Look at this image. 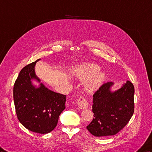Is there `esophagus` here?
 Segmentation results:
<instances>
[{"label":"esophagus","mask_w":152,"mask_h":152,"mask_svg":"<svg viewBox=\"0 0 152 152\" xmlns=\"http://www.w3.org/2000/svg\"><path fill=\"white\" fill-rule=\"evenodd\" d=\"M77 105H78L79 108H81V109H85V108H87L88 105L87 99L82 96H81L80 98L77 99Z\"/></svg>","instance_id":"esophagus-1"}]
</instances>
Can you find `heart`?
Masks as SVG:
<instances>
[{
  "label": "heart",
  "mask_w": 152,
  "mask_h": 152,
  "mask_svg": "<svg viewBox=\"0 0 152 152\" xmlns=\"http://www.w3.org/2000/svg\"><path fill=\"white\" fill-rule=\"evenodd\" d=\"M99 67L96 64H87L83 66L79 72V77L81 79H88L94 76L99 71ZM104 74L99 73L90 80L85 85V88L88 91H94L102 83L104 78Z\"/></svg>",
  "instance_id": "1"
}]
</instances>
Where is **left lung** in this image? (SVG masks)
Listing matches in <instances>:
<instances>
[{
	"mask_svg": "<svg viewBox=\"0 0 152 152\" xmlns=\"http://www.w3.org/2000/svg\"><path fill=\"white\" fill-rule=\"evenodd\" d=\"M114 83L103 84L93 94L94 118L87 126L96 137L114 135L129 122L134 112V87L130 81L119 90L110 92Z\"/></svg>",
	"mask_w": 152,
	"mask_h": 152,
	"instance_id": "8db88e82",
	"label": "left lung"
}]
</instances>
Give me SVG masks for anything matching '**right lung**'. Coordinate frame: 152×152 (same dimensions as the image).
Returning a JSON list of instances; mask_svg holds the SVG:
<instances>
[{"label":"right lung","mask_w":152,"mask_h":152,"mask_svg":"<svg viewBox=\"0 0 152 152\" xmlns=\"http://www.w3.org/2000/svg\"><path fill=\"white\" fill-rule=\"evenodd\" d=\"M38 59L23 68L15 81L13 99L18 119L27 129L38 134L49 133L57 125L65 108L66 96L49 90L42 83L36 88L31 79L40 81L34 72Z\"/></svg>","instance_id":"1"}]
</instances>
